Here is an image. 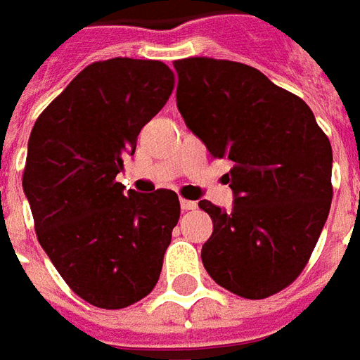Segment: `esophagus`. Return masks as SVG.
I'll list each match as a JSON object with an SVG mask.
<instances>
[{
  "instance_id": "obj_1",
  "label": "esophagus",
  "mask_w": 360,
  "mask_h": 360,
  "mask_svg": "<svg viewBox=\"0 0 360 360\" xmlns=\"http://www.w3.org/2000/svg\"><path fill=\"white\" fill-rule=\"evenodd\" d=\"M196 206H198V204L193 202V200H185V198H181V208H183L185 212L196 210Z\"/></svg>"
}]
</instances>
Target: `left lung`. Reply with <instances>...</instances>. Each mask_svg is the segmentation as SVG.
<instances>
[{
    "mask_svg": "<svg viewBox=\"0 0 360 360\" xmlns=\"http://www.w3.org/2000/svg\"><path fill=\"white\" fill-rule=\"evenodd\" d=\"M177 108L214 158L233 167L227 212L210 200L214 231L202 245L210 278L245 299L287 287L309 262L332 204V146L299 96L237 61L173 63Z\"/></svg>",
    "mask_w": 360,
    "mask_h": 360,
    "instance_id": "left-lung-1",
    "label": "left lung"
}]
</instances>
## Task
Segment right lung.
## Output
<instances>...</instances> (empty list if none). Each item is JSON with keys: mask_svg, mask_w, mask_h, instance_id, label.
<instances>
[{"mask_svg": "<svg viewBox=\"0 0 360 360\" xmlns=\"http://www.w3.org/2000/svg\"><path fill=\"white\" fill-rule=\"evenodd\" d=\"M162 61H96L36 119L22 191L38 241L81 299L125 309L154 289L181 206L169 188L123 193L115 175L136 136L167 102Z\"/></svg>", "mask_w": 360, "mask_h": 360, "instance_id": "add662e5", "label": "right lung"}]
</instances>
